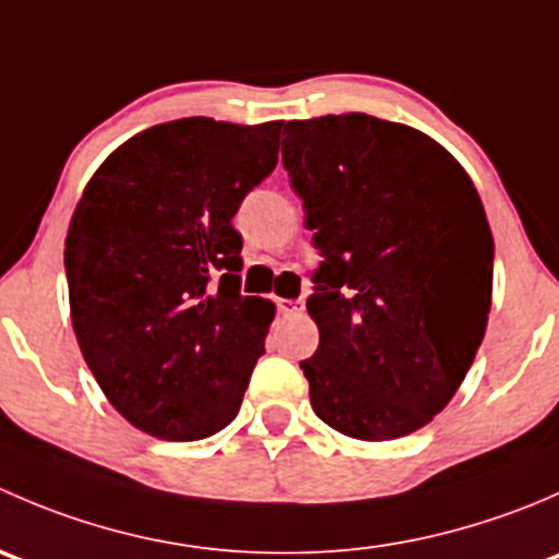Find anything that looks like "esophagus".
I'll list each match as a JSON object with an SVG mask.
<instances>
[{"label": "esophagus", "mask_w": 559, "mask_h": 559, "mask_svg": "<svg viewBox=\"0 0 559 559\" xmlns=\"http://www.w3.org/2000/svg\"><path fill=\"white\" fill-rule=\"evenodd\" d=\"M302 311H306V302L302 300H278L281 316H300Z\"/></svg>", "instance_id": "1"}]
</instances>
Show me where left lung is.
<instances>
[{"label":"left lung","instance_id":"8db88e82","mask_svg":"<svg viewBox=\"0 0 559 559\" xmlns=\"http://www.w3.org/2000/svg\"><path fill=\"white\" fill-rule=\"evenodd\" d=\"M281 145L324 257L300 362L316 416L359 441L416 432L465 381L492 308L476 186L425 132L365 112L289 121Z\"/></svg>","mask_w":559,"mask_h":559}]
</instances>
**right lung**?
<instances>
[{"label": "right lung", "instance_id": "1", "mask_svg": "<svg viewBox=\"0 0 559 559\" xmlns=\"http://www.w3.org/2000/svg\"><path fill=\"white\" fill-rule=\"evenodd\" d=\"M284 121L194 116L118 145L64 240L78 346L112 408L165 441L238 416L275 306L240 295L233 216L278 162Z\"/></svg>", "mask_w": 559, "mask_h": 559}]
</instances>
